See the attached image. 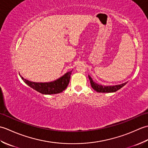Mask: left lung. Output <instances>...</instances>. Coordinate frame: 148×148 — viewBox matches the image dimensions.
<instances>
[{"instance_id":"left-lung-1","label":"left lung","mask_w":148,"mask_h":148,"mask_svg":"<svg viewBox=\"0 0 148 148\" xmlns=\"http://www.w3.org/2000/svg\"><path fill=\"white\" fill-rule=\"evenodd\" d=\"M89 79L90 81V84L91 86H92V88L95 90L96 92H99V93H111V92H115L116 91H118L123 86H124L125 84H127V82L123 83L121 84H119V85H115V86H102L100 84H98L97 83L93 82V81L92 80V77H91L90 76H88Z\"/></svg>"}]
</instances>
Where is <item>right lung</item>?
Segmentation results:
<instances>
[{"mask_svg":"<svg viewBox=\"0 0 148 148\" xmlns=\"http://www.w3.org/2000/svg\"><path fill=\"white\" fill-rule=\"evenodd\" d=\"M71 72L72 71L68 72L58 79L50 83H34L21 78L27 84L38 92L45 95H50L61 93L67 88L70 81Z\"/></svg>","mask_w":148,"mask_h":148,"instance_id":"add662e5","label":"right lung"}]
</instances>
